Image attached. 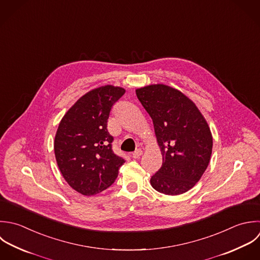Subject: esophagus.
I'll return each mask as SVG.
<instances>
[{"mask_svg":"<svg viewBox=\"0 0 260 260\" xmlns=\"http://www.w3.org/2000/svg\"><path fill=\"white\" fill-rule=\"evenodd\" d=\"M142 154H143V151H142L141 149H138V150H136V151L133 153V158L138 159Z\"/></svg>","mask_w":260,"mask_h":260,"instance_id":"1","label":"esophagus"}]
</instances>
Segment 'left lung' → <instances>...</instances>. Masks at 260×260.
I'll return each mask as SVG.
<instances>
[{"instance_id": "left-lung-1", "label": "left lung", "mask_w": 260, "mask_h": 260, "mask_svg": "<svg viewBox=\"0 0 260 260\" xmlns=\"http://www.w3.org/2000/svg\"><path fill=\"white\" fill-rule=\"evenodd\" d=\"M150 114L163 156L151 185L177 196L192 188L205 173L213 150L211 129L196 104L180 91L158 84L136 90Z\"/></svg>"}]
</instances>
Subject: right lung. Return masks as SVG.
Listing matches in <instances>:
<instances>
[{"mask_svg":"<svg viewBox=\"0 0 260 260\" xmlns=\"http://www.w3.org/2000/svg\"><path fill=\"white\" fill-rule=\"evenodd\" d=\"M125 93L111 85L82 96L64 114L54 138L57 166L69 185L83 196L108 188L125 160L112 150L107 121L112 106Z\"/></svg>","mask_w":260,"mask_h":260,"instance_id":"1","label":"right lung"}]
</instances>
